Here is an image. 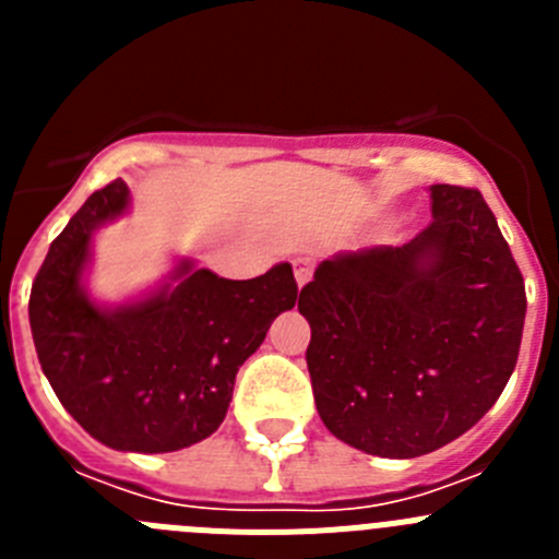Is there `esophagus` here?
<instances>
[{
    "instance_id": "34e87169",
    "label": "esophagus",
    "mask_w": 559,
    "mask_h": 559,
    "mask_svg": "<svg viewBox=\"0 0 559 559\" xmlns=\"http://www.w3.org/2000/svg\"><path fill=\"white\" fill-rule=\"evenodd\" d=\"M294 276H296V283H299V285L310 283V276H313V263H310V257H296V260H294Z\"/></svg>"
}]
</instances>
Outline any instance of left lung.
<instances>
[{"mask_svg": "<svg viewBox=\"0 0 559 559\" xmlns=\"http://www.w3.org/2000/svg\"><path fill=\"white\" fill-rule=\"evenodd\" d=\"M431 215L408 243L324 260L299 294L319 417L372 456L471 431L518 364L526 288L496 215L456 185L431 187Z\"/></svg>", "mask_w": 559, "mask_h": 559, "instance_id": "1", "label": "left lung"}]
</instances>
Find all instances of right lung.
Masks as SVG:
<instances>
[{"label":"right lung","mask_w":559,"mask_h":559,"mask_svg":"<svg viewBox=\"0 0 559 559\" xmlns=\"http://www.w3.org/2000/svg\"><path fill=\"white\" fill-rule=\"evenodd\" d=\"M126 206V181H111L52 240L29 290V330L49 386L83 431L114 451H181L218 431L237 369L299 288L288 263L224 280L185 260L156 294L100 308L81 285L92 231Z\"/></svg>","instance_id":"right-lung-1"}]
</instances>
